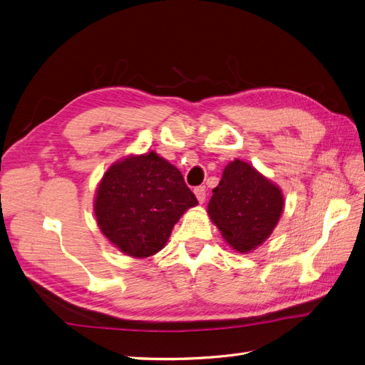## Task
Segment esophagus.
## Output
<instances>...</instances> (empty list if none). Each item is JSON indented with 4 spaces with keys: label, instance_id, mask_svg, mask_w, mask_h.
Listing matches in <instances>:
<instances>
[{
    "label": "esophagus",
    "instance_id": "1",
    "mask_svg": "<svg viewBox=\"0 0 365 365\" xmlns=\"http://www.w3.org/2000/svg\"><path fill=\"white\" fill-rule=\"evenodd\" d=\"M195 195H196V197H197V201H200L201 204L205 201V196H207V189H205V185H200V187H196L195 189Z\"/></svg>",
    "mask_w": 365,
    "mask_h": 365
}]
</instances>
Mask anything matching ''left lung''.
Segmentation results:
<instances>
[{
	"label": "left lung",
	"mask_w": 365,
	"mask_h": 365,
	"mask_svg": "<svg viewBox=\"0 0 365 365\" xmlns=\"http://www.w3.org/2000/svg\"><path fill=\"white\" fill-rule=\"evenodd\" d=\"M283 212V195L245 161L235 160L224 169L213 189L208 215L222 237L239 252L263 244Z\"/></svg>",
	"instance_id": "8db88e82"
}]
</instances>
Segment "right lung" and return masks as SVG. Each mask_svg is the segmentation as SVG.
I'll list each match as a JSON object with an SVG mask.
<instances>
[{"label":"right lung","instance_id":"right-lung-1","mask_svg":"<svg viewBox=\"0 0 365 365\" xmlns=\"http://www.w3.org/2000/svg\"><path fill=\"white\" fill-rule=\"evenodd\" d=\"M197 204L181 172L155 152L113 164L98 184L94 202L97 225L132 257L163 250L173 225Z\"/></svg>","mask_w":365,"mask_h":365}]
</instances>
